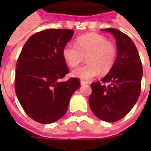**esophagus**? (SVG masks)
Masks as SVG:
<instances>
[{
    "label": "esophagus",
    "instance_id": "1",
    "mask_svg": "<svg viewBox=\"0 0 151 151\" xmlns=\"http://www.w3.org/2000/svg\"><path fill=\"white\" fill-rule=\"evenodd\" d=\"M88 81H81V85H88Z\"/></svg>",
    "mask_w": 151,
    "mask_h": 151
}]
</instances>
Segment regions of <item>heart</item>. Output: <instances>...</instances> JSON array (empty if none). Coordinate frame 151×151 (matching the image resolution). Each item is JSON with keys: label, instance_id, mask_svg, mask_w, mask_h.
I'll return each instance as SVG.
<instances>
[{"label": "heart", "instance_id": "obj_1", "mask_svg": "<svg viewBox=\"0 0 151 151\" xmlns=\"http://www.w3.org/2000/svg\"><path fill=\"white\" fill-rule=\"evenodd\" d=\"M63 56L70 67H75L86 56L88 63L79 66L72 75L82 80H91L100 71L106 73L112 69L117 56V49L106 37L88 34L77 39V45L67 43L63 49Z\"/></svg>", "mask_w": 151, "mask_h": 151}]
</instances>
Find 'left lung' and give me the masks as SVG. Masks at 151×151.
<instances>
[{
	"instance_id": "obj_1",
	"label": "left lung",
	"mask_w": 151,
	"mask_h": 151,
	"mask_svg": "<svg viewBox=\"0 0 151 151\" xmlns=\"http://www.w3.org/2000/svg\"><path fill=\"white\" fill-rule=\"evenodd\" d=\"M102 30L111 33L116 38L117 59L101 81L92 83L88 102L98 118L115 122L123 118L138 100L143 66L138 50L128 35L114 28Z\"/></svg>"
}]
</instances>
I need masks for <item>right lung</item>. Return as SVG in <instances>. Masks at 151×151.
Listing matches in <instances>:
<instances>
[{
  "mask_svg": "<svg viewBox=\"0 0 151 151\" xmlns=\"http://www.w3.org/2000/svg\"><path fill=\"white\" fill-rule=\"evenodd\" d=\"M73 35L67 29H48L32 35L23 46L15 70V89L27 114L42 124L60 119L67 111L80 81H61L69 69L63 49Z\"/></svg>",
  "mask_w": 151,
  "mask_h": 151,
  "instance_id": "add662e5",
  "label": "right lung"
}]
</instances>
